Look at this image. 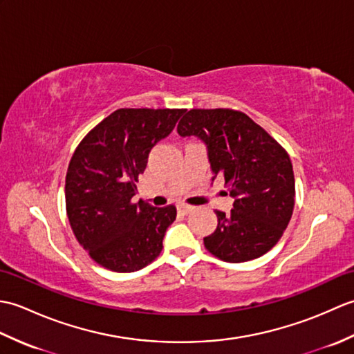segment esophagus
I'll list each match as a JSON object with an SVG mask.
<instances>
[{
    "label": "esophagus",
    "instance_id": "1",
    "mask_svg": "<svg viewBox=\"0 0 354 354\" xmlns=\"http://www.w3.org/2000/svg\"><path fill=\"white\" fill-rule=\"evenodd\" d=\"M178 213L179 214H189L192 209H193V207H190V205H185V204H181V205H178Z\"/></svg>",
    "mask_w": 354,
    "mask_h": 354
}]
</instances>
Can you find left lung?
<instances>
[{
    "label": "left lung",
    "instance_id": "8db88e82",
    "mask_svg": "<svg viewBox=\"0 0 354 354\" xmlns=\"http://www.w3.org/2000/svg\"><path fill=\"white\" fill-rule=\"evenodd\" d=\"M181 137L201 138L216 176L234 198L230 214L217 209V228L204 237L214 257L242 263L277 245L295 205V178L284 147L234 109H190L179 120Z\"/></svg>",
    "mask_w": 354,
    "mask_h": 354
}]
</instances>
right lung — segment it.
I'll list each match as a JSON object with an SVG mask.
<instances>
[{
	"mask_svg": "<svg viewBox=\"0 0 354 354\" xmlns=\"http://www.w3.org/2000/svg\"><path fill=\"white\" fill-rule=\"evenodd\" d=\"M183 114L184 109H117L74 150L65 178L66 216L80 246L100 266L133 272L160 255L176 208L132 198L150 150Z\"/></svg>",
	"mask_w": 354,
	"mask_h": 354,
	"instance_id": "obj_1",
	"label": "right lung"
}]
</instances>
